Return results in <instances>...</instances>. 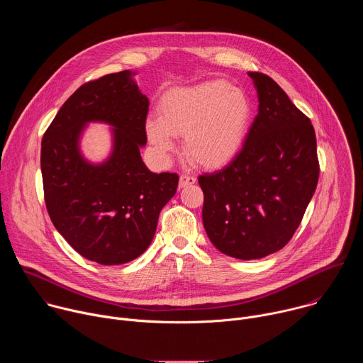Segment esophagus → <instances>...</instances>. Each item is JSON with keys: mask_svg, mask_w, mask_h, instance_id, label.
I'll return each instance as SVG.
<instances>
[{"mask_svg": "<svg viewBox=\"0 0 363 363\" xmlns=\"http://www.w3.org/2000/svg\"><path fill=\"white\" fill-rule=\"evenodd\" d=\"M196 178L192 177V175H188V174H182L181 178H179V186L184 188V186H188V185H192L195 184Z\"/></svg>", "mask_w": 363, "mask_h": 363, "instance_id": "34e87169", "label": "esophagus"}]
</instances>
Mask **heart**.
I'll list each match as a JSON object with an SVG mask.
<instances>
[{
  "label": "heart",
  "mask_w": 363,
  "mask_h": 363,
  "mask_svg": "<svg viewBox=\"0 0 363 363\" xmlns=\"http://www.w3.org/2000/svg\"><path fill=\"white\" fill-rule=\"evenodd\" d=\"M160 119L146 122L147 138L161 152L174 149V136H185L189 157L203 167L228 162L241 147L251 105L247 94L224 80L168 91Z\"/></svg>",
  "instance_id": "obj_1"
}]
</instances>
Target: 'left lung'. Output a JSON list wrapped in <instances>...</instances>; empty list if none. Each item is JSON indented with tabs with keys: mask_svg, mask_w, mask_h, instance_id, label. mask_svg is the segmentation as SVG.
<instances>
[{
	"mask_svg": "<svg viewBox=\"0 0 363 363\" xmlns=\"http://www.w3.org/2000/svg\"><path fill=\"white\" fill-rule=\"evenodd\" d=\"M248 74L260 103L245 140L223 169L198 178L206 234L240 260L266 257L291 240L320 171L312 122L270 76Z\"/></svg>",
	"mask_w": 363,
	"mask_h": 363,
	"instance_id": "8db88e82",
	"label": "left lung"
}]
</instances>
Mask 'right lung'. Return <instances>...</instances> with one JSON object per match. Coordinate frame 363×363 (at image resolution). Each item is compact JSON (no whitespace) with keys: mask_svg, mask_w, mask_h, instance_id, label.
I'll list each match as a JSON object with an SVG mask.
<instances>
[{"mask_svg":"<svg viewBox=\"0 0 363 363\" xmlns=\"http://www.w3.org/2000/svg\"><path fill=\"white\" fill-rule=\"evenodd\" d=\"M149 100L123 70L82 84L57 112L41 140L47 213L56 230L84 258L103 266L139 257L157 231L160 213L175 195L178 174H153L142 162ZM116 129L111 160L90 166L78 136L87 121Z\"/></svg>","mask_w":363,"mask_h":363,"instance_id":"1","label":"right lung"}]
</instances>
